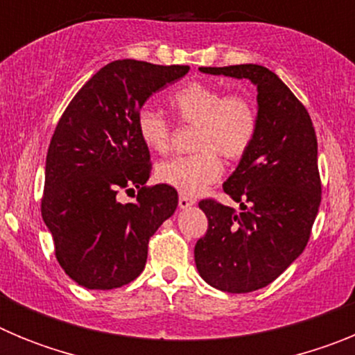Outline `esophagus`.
I'll list each match as a JSON object with an SVG mask.
<instances>
[{"label": "esophagus", "instance_id": "esophagus-1", "mask_svg": "<svg viewBox=\"0 0 355 355\" xmlns=\"http://www.w3.org/2000/svg\"><path fill=\"white\" fill-rule=\"evenodd\" d=\"M178 205H180L181 209H187V208H190V206L196 205V200H193L192 197H188V196H184V193H181L180 200H178Z\"/></svg>", "mask_w": 355, "mask_h": 355}]
</instances>
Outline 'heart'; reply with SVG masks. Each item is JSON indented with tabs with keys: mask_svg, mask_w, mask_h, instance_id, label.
I'll return each mask as SVG.
<instances>
[{
	"mask_svg": "<svg viewBox=\"0 0 355 355\" xmlns=\"http://www.w3.org/2000/svg\"><path fill=\"white\" fill-rule=\"evenodd\" d=\"M183 124L196 126L193 155L165 159L156 167V178L183 193H197L218 180L220 154L238 162L249 153L259 128L258 110L247 96L227 94L215 85L190 81L168 97ZM137 133L147 149L165 153L172 144V126L153 108L137 115Z\"/></svg>",
	"mask_w": 355,
	"mask_h": 355,
	"instance_id": "b5f03b06",
	"label": "heart"
}]
</instances>
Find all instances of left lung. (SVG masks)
Returning <instances> with one entry per match:
<instances>
[{"label":"left lung","instance_id":"8db88e82","mask_svg":"<svg viewBox=\"0 0 355 355\" xmlns=\"http://www.w3.org/2000/svg\"><path fill=\"white\" fill-rule=\"evenodd\" d=\"M199 71L247 78L258 87V135L224 183L240 209L200 200L208 231L193 250L206 283L249 293L268 286L306 249L322 200L318 142L307 110L270 69L243 64Z\"/></svg>","mask_w":355,"mask_h":355}]
</instances>
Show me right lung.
<instances>
[{
    "instance_id": "obj_1",
    "label": "right lung",
    "mask_w": 355,
    "mask_h": 355,
    "mask_svg": "<svg viewBox=\"0 0 355 355\" xmlns=\"http://www.w3.org/2000/svg\"><path fill=\"white\" fill-rule=\"evenodd\" d=\"M188 71L112 62L78 90L56 124L40 209L56 259L80 286L114 290L139 277L149 238L178 208L174 188L146 187L153 165L137 115L149 96ZM133 187L139 190L133 203L116 199Z\"/></svg>"
}]
</instances>
